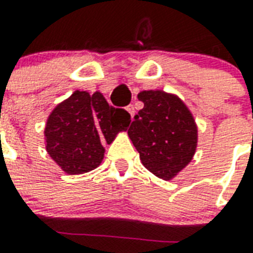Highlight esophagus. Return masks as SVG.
<instances>
[{"label":"esophagus","instance_id":"1","mask_svg":"<svg viewBox=\"0 0 253 253\" xmlns=\"http://www.w3.org/2000/svg\"><path fill=\"white\" fill-rule=\"evenodd\" d=\"M126 109H127V111L130 113L131 117H134V115H135V107H134V105H128V106H127Z\"/></svg>","mask_w":253,"mask_h":253}]
</instances>
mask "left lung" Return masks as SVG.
<instances>
[{"mask_svg":"<svg viewBox=\"0 0 253 253\" xmlns=\"http://www.w3.org/2000/svg\"><path fill=\"white\" fill-rule=\"evenodd\" d=\"M144 107L128 128L143 166L155 176L170 180L188 166L196 152L197 127L178 97L162 90L138 94Z\"/></svg>","mask_w":253,"mask_h":253,"instance_id":"left-lung-1","label":"left lung"}]
</instances>
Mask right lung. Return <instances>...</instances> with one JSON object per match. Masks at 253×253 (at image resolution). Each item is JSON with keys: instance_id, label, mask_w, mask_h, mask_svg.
<instances>
[{"instance_id": "add662e5", "label": "right lung", "mask_w": 253, "mask_h": 253, "mask_svg": "<svg viewBox=\"0 0 253 253\" xmlns=\"http://www.w3.org/2000/svg\"><path fill=\"white\" fill-rule=\"evenodd\" d=\"M131 115L110 106L98 91L76 90L57 105L45 125L47 152L69 174L97 168L103 159V143L110 144L119 131L127 130Z\"/></svg>"}]
</instances>
